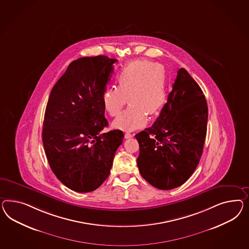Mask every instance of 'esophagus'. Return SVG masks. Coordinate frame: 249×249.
<instances>
[{"instance_id": "esophagus-1", "label": "esophagus", "mask_w": 249, "mask_h": 249, "mask_svg": "<svg viewBox=\"0 0 249 249\" xmlns=\"http://www.w3.org/2000/svg\"><path fill=\"white\" fill-rule=\"evenodd\" d=\"M134 135L130 134V133H128V132H126L125 133V139H130V138H132Z\"/></svg>"}]
</instances>
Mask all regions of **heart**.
<instances>
[{
    "instance_id": "obj_1",
    "label": "heart",
    "mask_w": 249,
    "mask_h": 249,
    "mask_svg": "<svg viewBox=\"0 0 249 249\" xmlns=\"http://www.w3.org/2000/svg\"><path fill=\"white\" fill-rule=\"evenodd\" d=\"M117 89H107L101 95L105 112L111 117L120 114L127 99L128 108L112 123L122 130L143 127L148 114H160L167 101V78L164 68L148 60H137L127 64L116 78Z\"/></svg>"
}]
</instances>
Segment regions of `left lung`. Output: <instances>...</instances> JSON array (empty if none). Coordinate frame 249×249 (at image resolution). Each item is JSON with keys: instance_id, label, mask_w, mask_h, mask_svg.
<instances>
[{"instance_id": "obj_1", "label": "left lung", "mask_w": 249, "mask_h": 249, "mask_svg": "<svg viewBox=\"0 0 249 249\" xmlns=\"http://www.w3.org/2000/svg\"><path fill=\"white\" fill-rule=\"evenodd\" d=\"M208 104L188 71H178L168 102L150 128L136 134L141 175L163 190L184 184L197 167L205 143Z\"/></svg>"}]
</instances>
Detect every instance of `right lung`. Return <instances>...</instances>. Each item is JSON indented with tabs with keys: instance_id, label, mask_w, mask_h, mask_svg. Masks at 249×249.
Here are the masks:
<instances>
[{
	"instance_id": "add662e5",
	"label": "right lung",
	"mask_w": 249,
	"mask_h": 249,
	"mask_svg": "<svg viewBox=\"0 0 249 249\" xmlns=\"http://www.w3.org/2000/svg\"><path fill=\"white\" fill-rule=\"evenodd\" d=\"M116 59L99 55L72 61L48 100L42 142L53 172L67 188L91 192L106 180L124 138L107 126L101 103Z\"/></svg>"
}]
</instances>
